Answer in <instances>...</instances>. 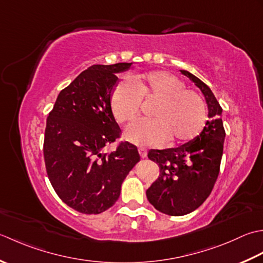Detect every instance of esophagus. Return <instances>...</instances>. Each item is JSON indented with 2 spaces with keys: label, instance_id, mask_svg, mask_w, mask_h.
Segmentation results:
<instances>
[{
  "label": "esophagus",
  "instance_id": "1",
  "mask_svg": "<svg viewBox=\"0 0 263 263\" xmlns=\"http://www.w3.org/2000/svg\"><path fill=\"white\" fill-rule=\"evenodd\" d=\"M138 153H139V155H141V158H146L147 157V151H146V148H144V147H138Z\"/></svg>",
  "mask_w": 263,
  "mask_h": 263
}]
</instances>
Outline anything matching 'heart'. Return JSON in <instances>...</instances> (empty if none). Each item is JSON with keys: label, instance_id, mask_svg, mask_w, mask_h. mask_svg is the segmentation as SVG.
<instances>
[{"label": "heart", "instance_id": "heart-1", "mask_svg": "<svg viewBox=\"0 0 263 263\" xmlns=\"http://www.w3.org/2000/svg\"><path fill=\"white\" fill-rule=\"evenodd\" d=\"M142 101H155L151 119L137 120L127 128L125 137L137 145L191 142L206 122L204 101L174 74L153 71L118 85L111 96V110L119 124L135 119Z\"/></svg>", "mask_w": 263, "mask_h": 263}]
</instances>
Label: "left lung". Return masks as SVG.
Segmentation results:
<instances>
[{
	"instance_id": "1",
	"label": "left lung",
	"mask_w": 263,
	"mask_h": 263,
	"mask_svg": "<svg viewBox=\"0 0 263 263\" xmlns=\"http://www.w3.org/2000/svg\"><path fill=\"white\" fill-rule=\"evenodd\" d=\"M201 89L208 104L209 120L200 135L178 147L151 149L147 157L160 168L158 179L146 191L148 202L169 216H184L202 205L218 178L226 133L222 109L210 87L186 70Z\"/></svg>"
}]
</instances>
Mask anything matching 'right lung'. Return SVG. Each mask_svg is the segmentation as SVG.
<instances>
[{
  "label": "right lung",
  "instance_id": "add662e5",
  "mask_svg": "<svg viewBox=\"0 0 263 263\" xmlns=\"http://www.w3.org/2000/svg\"><path fill=\"white\" fill-rule=\"evenodd\" d=\"M132 64L87 68L61 90L47 117L46 173L58 196L78 212L98 214L114 205L122 181L139 161L137 147L128 142L102 153L120 137L110 98L119 80L116 74Z\"/></svg>",
  "mask_w": 263,
  "mask_h": 263
}]
</instances>
